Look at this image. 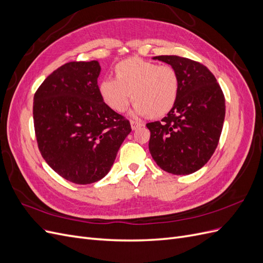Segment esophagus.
Listing matches in <instances>:
<instances>
[{
    "instance_id": "esophagus-1",
    "label": "esophagus",
    "mask_w": 263,
    "mask_h": 263,
    "mask_svg": "<svg viewBox=\"0 0 263 263\" xmlns=\"http://www.w3.org/2000/svg\"><path fill=\"white\" fill-rule=\"evenodd\" d=\"M130 126H132L133 130H136L139 128V127L142 126V124L139 122H136V121H130Z\"/></svg>"
}]
</instances>
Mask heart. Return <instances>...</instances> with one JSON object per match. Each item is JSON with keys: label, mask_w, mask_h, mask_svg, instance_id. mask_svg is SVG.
I'll return each mask as SVG.
<instances>
[{"label": "heart", "mask_w": 263, "mask_h": 263, "mask_svg": "<svg viewBox=\"0 0 263 263\" xmlns=\"http://www.w3.org/2000/svg\"><path fill=\"white\" fill-rule=\"evenodd\" d=\"M99 92L103 102L114 112L123 113L132 99L137 116L159 118L168 114L176 104L179 77L171 66H159L133 57L117 63L114 80L102 81Z\"/></svg>", "instance_id": "b5f03b06"}]
</instances>
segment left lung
I'll list each match as a JSON object with an SVG mask.
<instances>
[{"label": "left lung", "mask_w": 263, "mask_h": 263, "mask_svg": "<svg viewBox=\"0 0 263 263\" xmlns=\"http://www.w3.org/2000/svg\"><path fill=\"white\" fill-rule=\"evenodd\" d=\"M177 71L176 104L161 122L148 123L149 151L166 172L191 174L216 149L225 119V97L216 78L202 63L179 55H157Z\"/></svg>", "instance_id": "1"}]
</instances>
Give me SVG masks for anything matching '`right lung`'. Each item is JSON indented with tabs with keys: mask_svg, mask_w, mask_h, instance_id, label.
I'll return each mask as SVG.
<instances>
[{
	"mask_svg": "<svg viewBox=\"0 0 263 263\" xmlns=\"http://www.w3.org/2000/svg\"><path fill=\"white\" fill-rule=\"evenodd\" d=\"M98 61H71L45 79L34 95L38 149L60 177L76 184L104 178L132 132L130 123L103 102Z\"/></svg>",
	"mask_w": 263,
	"mask_h": 263,
	"instance_id": "obj_1",
	"label": "right lung"
}]
</instances>
